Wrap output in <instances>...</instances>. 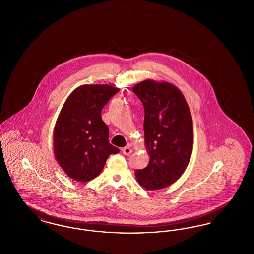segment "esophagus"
<instances>
[{
	"instance_id": "esophagus-1",
	"label": "esophagus",
	"mask_w": 254,
	"mask_h": 254,
	"mask_svg": "<svg viewBox=\"0 0 254 254\" xmlns=\"http://www.w3.org/2000/svg\"><path fill=\"white\" fill-rule=\"evenodd\" d=\"M122 152L124 155H129L132 153V149L129 146H125L122 148Z\"/></svg>"
}]
</instances>
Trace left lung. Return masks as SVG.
I'll list each match as a JSON object with an SVG mask.
<instances>
[{"label": "left lung", "mask_w": 254, "mask_h": 254, "mask_svg": "<svg viewBox=\"0 0 254 254\" xmlns=\"http://www.w3.org/2000/svg\"><path fill=\"white\" fill-rule=\"evenodd\" d=\"M145 108V169L135 170L137 182L147 190H162L177 181L187 169L193 147L190 107L176 85L146 79L133 86Z\"/></svg>", "instance_id": "1"}]
</instances>
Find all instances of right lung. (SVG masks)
Masks as SVG:
<instances>
[{
    "instance_id": "right-lung-1",
    "label": "right lung",
    "mask_w": 254,
    "mask_h": 254,
    "mask_svg": "<svg viewBox=\"0 0 254 254\" xmlns=\"http://www.w3.org/2000/svg\"><path fill=\"white\" fill-rule=\"evenodd\" d=\"M120 89L110 85H83L66 98L53 129V151L61 169L73 180L90 181L110 154L120 150L109 142V127L101 112Z\"/></svg>"
}]
</instances>
